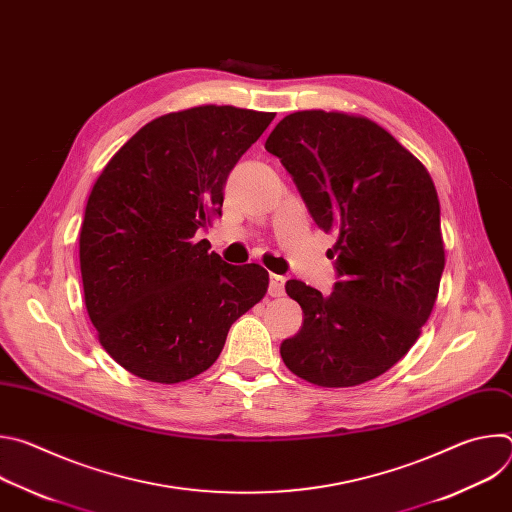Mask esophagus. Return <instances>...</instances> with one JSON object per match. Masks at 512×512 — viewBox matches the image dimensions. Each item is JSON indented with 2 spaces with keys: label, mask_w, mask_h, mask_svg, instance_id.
Here are the masks:
<instances>
[{
  "label": "esophagus",
  "mask_w": 512,
  "mask_h": 512,
  "mask_svg": "<svg viewBox=\"0 0 512 512\" xmlns=\"http://www.w3.org/2000/svg\"><path fill=\"white\" fill-rule=\"evenodd\" d=\"M283 291H285V277L271 273L269 275V296L279 298V296H283Z\"/></svg>",
  "instance_id": "1"
}]
</instances>
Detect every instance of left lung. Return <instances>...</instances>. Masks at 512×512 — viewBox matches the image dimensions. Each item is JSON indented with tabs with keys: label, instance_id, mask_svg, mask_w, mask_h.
Listing matches in <instances>:
<instances>
[{
	"label": "left lung",
	"instance_id": "1",
	"mask_svg": "<svg viewBox=\"0 0 512 512\" xmlns=\"http://www.w3.org/2000/svg\"><path fill=\"white\" fill-rule=\"evenodd\" d=\"M314 223L338 233L334 291H285L302 330L281 342L285 367L318 387H354L399 362L427 322L446 265L440 200L423 164L381 125L338 111L283 117L265 141Z\"/></svg>",
	"mask_w": 512,
	"mask_h": 512
}]
</instances>
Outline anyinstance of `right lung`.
<instances>
[{
	"instance_id": "add662e5",
	"label": "right lung",
	"mask_w": 512,
	"mask_h": 512,
	"mask_svg": "<svg viewBox=\"0 0 512 512\" xmlns=\"http://www.w3.org/2000/svg\"><path fill=\"white\" fill-rule=\"evenodd\" d=\"M273 117L231 105L162 115L95 182L79 243L85 304L129 373L166 385L204 373L265 296L263 267L225 263L194 235L221 214L231 170Z\"/></svg>"
}]
</instances>
